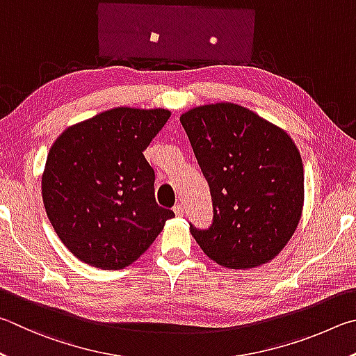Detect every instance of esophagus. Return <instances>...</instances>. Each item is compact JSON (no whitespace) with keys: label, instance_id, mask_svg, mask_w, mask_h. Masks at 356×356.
Wrapping results in <instances>:
<instances>
[{"label":"esophagus","instance_id":"obj_1","mask_svg":"<svg viewBox=\"0 0 356 356\" xmlns=\"http://www.w3.org/2000/svg\"><path fill=\"white\" fill-rule=\"evenodd\" d=\"M173 213L177 214L178 217H183V214H184V207H183V204H177V207L173 208Z\"/></svg>","mask_w":356,"mask_h":356}]
</instances>
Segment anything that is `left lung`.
<instances>
[{
  "label": "left lung",
  "mask_w": 356,
  "mask_h": 356,
  "mask_svg": "<svg viewBox=\"0 0 356 356\" xmlns=\"http://www.w3.org/2000/svg\"><path fill=\"white\" fill-rule=\"evenodd\" d=\"M213 198L208 229L191 233L227 269H253L283 250L300 222L303 164L286 131L244 106L204 104L179 117Z\"/></svg>",
  "instance_id": "8db88e82"
}]
</instances>
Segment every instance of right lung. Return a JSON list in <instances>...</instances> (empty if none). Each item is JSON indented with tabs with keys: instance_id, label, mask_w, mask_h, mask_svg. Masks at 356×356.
<instances>
[{
	"instance_id": "1",
	"label": "right lung",
	"mask_w": 356,
	"mask_h": 356,
	"mask_svg": "<svg viewBox=\"0 0 356 356\" xmlns=\"http://www.w3.org/2000/svg\"><path fill=\"white\" fill-rule=\"evenodd\" d=\"M170 117L167 109L115 108L68 127L49 148L42 197L56 234L74 257L123 269L175 217L154 198L143 149Z\"/></svg>"
}]
</instances>
